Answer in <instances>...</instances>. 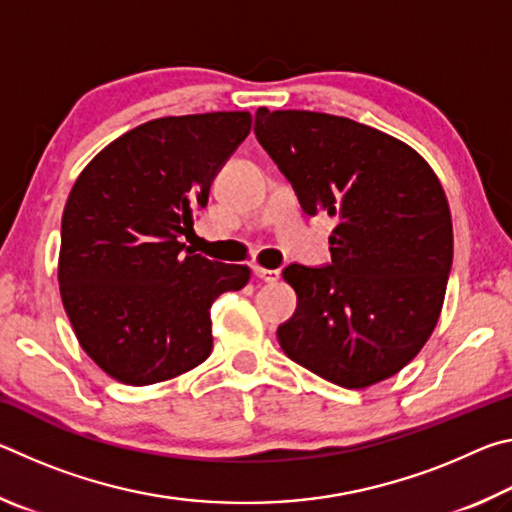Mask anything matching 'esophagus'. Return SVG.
<instances>
[{"label":"esophagus","mask_w":512,"mask_h":512,"mask_svg":"<svg viewBox=\"0 0 512 512\" xmlns=\"http://www.w3.org/2000/svg\"><path fill=\"white\" fill-rule=\"evenodd\" d=\"M253 275L262 282H277L280 280V271L277 268H262V266H253Z\"/></svg>","instance_id":"obj_1"}]
</instances>
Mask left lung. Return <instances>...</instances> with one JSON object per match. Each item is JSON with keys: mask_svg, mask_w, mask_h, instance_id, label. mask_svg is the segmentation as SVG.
Here are the masks:
<instances>
[{"mask_svg": "<svg viewBox=\"0 0 512 512\" xmlns=\"http://www.w3.org/2000/svg\"><path fill=\"white\" fill-rule=\"evenodd\" d=\"M255 135L305 214L336 216L332 264L284 268L298 307L277 327L287 357L343 388L409 363L438 323L452 271V214L411 146L348 117L255 115Z\"/></svg>", "mask_w": 512, "mask_h": 512, "instance_id": "left-lung-1", "label": "left lung"}]
</instances>
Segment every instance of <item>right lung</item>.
Instances as JSON below:
<instances>
[{"label": "right lung", "mask_w": 512, "mask_h": 512, "mask_svg": "<svg viewBox=\"0 0 512 512\" xmlns=\"http://www.w3.org/2000/svg\"><path fill=\"white\" fill-rule=\"evenodd\" d=\"M250 112L146 121L108 144L69 192L58 284L81 348L121 384L183 375L212 352V302L250 268L183 244Z\"/></svg>", "instance_id": "right-lung-1"}]
</instances>
